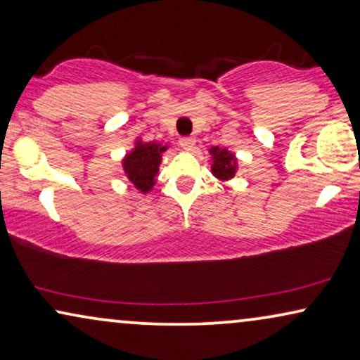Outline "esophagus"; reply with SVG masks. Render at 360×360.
<instances>
[{
    "label": "esophagus",
    "instance_id": "1",
    "mask_svg": "<svg viewBox=\"0 0 360 360\" xmlns=\"http://www.w3.org/2000/svg\"><path fill=\"white\" fill-rule=\"evenodd\" d=\"M179 145L184 150H192V146L195 145V139H194V136H181Z\"/></svg>",
    "mask_w": 360,
    "mask_h": 360
}]
</instances>
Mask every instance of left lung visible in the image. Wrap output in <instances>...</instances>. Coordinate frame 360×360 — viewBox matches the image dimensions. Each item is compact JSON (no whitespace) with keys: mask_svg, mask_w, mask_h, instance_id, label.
Instances as JSON below:
<instances>
[{"mask_svg":"<svg viewBox=\"0 0 360 360\" xmlns=\"http://www.w3.org/2000/svg\"><path fill=\"white\" fill-rule=\"evenodd\" d=\"M209 153L212 155V174L220 181L231 179L238 169L236 156L220 146H212Z\"/></svg>","mask_w":360,"mask_h":360,"instance_id":"8db88e82","label":"left lung"}]
</instances>
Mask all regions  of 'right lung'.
<instances>
[{
  "mask_svg": "<svg viewBox=\"0 0 360 360\" xmlns=\"http://www.w3.org/2000/svg\"><path fill=\"white\" fill-rule=\"evenodd\" d=\"M168 150V145L156 143V141H135V148L129 151L122 160V168L129 181L139 189L141 194H146L153 189L156 174L160 171L161 155Z\"/></svg>",
  "mask_w": 360,
  "mask_h": 360,
  "instance_id": "right-lung-1",
  "label": "right lung"
}]
</instances>
